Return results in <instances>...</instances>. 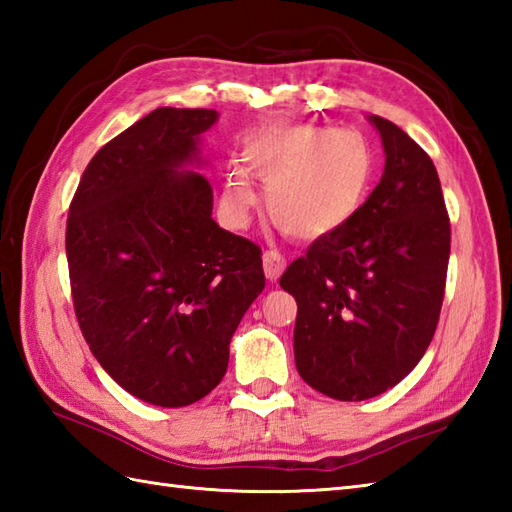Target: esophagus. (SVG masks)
Segmentation results:
<instances>
[{"label": "esophagus", "mask_w": 512, "mask_h": 512, "mask_svg": "<svg viewBox=\"0 0 512 512\" xmlns=\"http://www.w3.org/2000/svg\"><path fill=\"white\" fill-rule=\"evenodd\" d=\"M286 268V257L279 250H266L264 253V273L270 281H277Z\"/></svg>", "instance_id": "34e87169"}]
</instances>
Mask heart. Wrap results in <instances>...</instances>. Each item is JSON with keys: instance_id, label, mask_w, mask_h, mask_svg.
Returning <instances> with one entry per match:
<instances>
[{"instance_id": "obj_1", "label": "heart", "mask_w": 512, "mask_h": 512, "mask_svg": "<svg viewBox=\"0 0 512 512\" xmlns=\"http://www.w3.org/2000/svg\"><path fill=\"white\" fill-rule=\"evenodd\" d=\"M248 169L266 184V206L281 231L319 239L339 231L363 209L376 180V154L358 132L323 125H277L244 149ZM257 191L242 167L226 173L222 209L244 226Z\"/></svg>"}]
</instances>
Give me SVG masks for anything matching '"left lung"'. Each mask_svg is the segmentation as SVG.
Instances as JSON below:
<instances>
[{
  "label": "left lung",
  "instance_id": "1",
  "mask_svg": "<svg viewBox=\"0 0 512 512\" xmlns=\"http://www.w3.org/2000/svg\"><path fill=\"white\" fill-rule=\"evenodd\" d=\"M369 123L383 140V178L350 222L279 279L297 301V372L334 400L374 398L418 365L436 334L451 253L433 160L387 118Z\"/></svg>",
  "mask_w": 512,
  "mask_h": 512
}]
</instances>
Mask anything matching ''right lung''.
Instances as JSON below:
<instances>
[{
  "label": "right lung",
  "instance_id": "1",
  "mask_svg": "<svg viewBox=\"0 0 512 512\" xmlns=\"http://www.w3.org/2000/svg\"><path fill=\"white\" fill-rule=\"evenodd\" d=\"M215 110L158 107L103 145L76 189L65 253L74 312L101 367L156 407L220 385L264 290L262 250L217 226L200 136Z\"/></svg>",
  "mask_w": 512,
  "mask_h": 512
}]
</instances>
